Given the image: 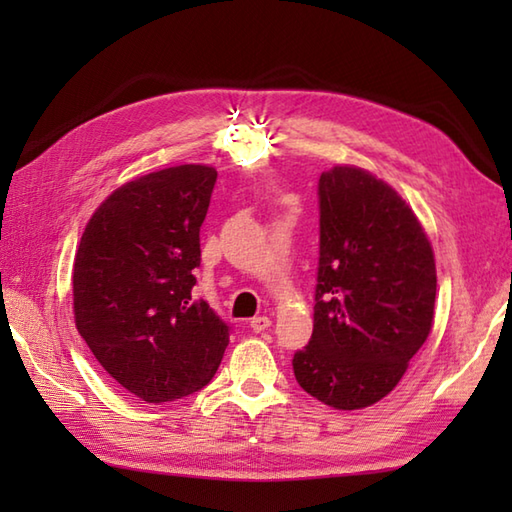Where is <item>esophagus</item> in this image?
Instances as JSON below:
<instances>
[{
  "label": "esophagus",
  "instance_id": "1",
  "mask_svg": "<svg viewBox=\"0 0 512 512\" xmlns=\"http://www.w3.org/2000/svg\"><path fill=\"white\" fill-rule=\"evenodd\" d=\"M270 321L268 317H255V319H250V330L253 332H264V330H268L270 328Z\"/></svg>",
  "mask_w": 512,
  "mask_h": 512
}]
</instances>
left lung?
Masks as SVG:
<instances>
[{
    "label": "left lung",
    "instance_id": "8db88e82",
    "mask_svg": "<svg viewBox=\"0 0 512 512\" xmlns=\"http://www.w3.org/2000/svg\"><path fill=\"white\" fill-rule=\"evenodd\" d=\"M436 259L409 204L372 173L334 167L319 178V273L312 339L292 369L334 409L385 398L427 341Z\"/></svg>",
    "mask_w": 512,
    "mask_h": 512
}]
</instances>
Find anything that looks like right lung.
<instances>
[{
	"mask_svg": "<svg viewBox=\"0 0 512 512\" xmlns=\"http://www.w3.org/2000/svg\"><path fill=\"white\" fill-rule=\"evenodd\" d=\"M215 180L213 167L180 165L123 184L94 211L76 250V330L140 400L189 396L222 363L231 328L193 295Z\"/></svg>",
	"mask_w": 512,
	"mask_h": 512,
	"instance_id": "obj_1",
	"label": "right lung"
}]
</instances>
